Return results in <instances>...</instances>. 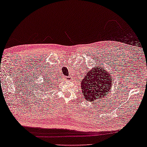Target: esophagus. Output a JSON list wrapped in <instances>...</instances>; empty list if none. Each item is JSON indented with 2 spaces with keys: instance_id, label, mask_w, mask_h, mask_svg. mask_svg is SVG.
I'll return each mask as SVG.
<instances>
[{
  "instance_id": "34e87169",
  "label": "esophagus",
  "mask_w": 147,
  "mask_h": 147,
  "mask_svg": "<svg viewBox=\"0 0 147 147\" xmlns=\"http://www.w3.org/2000/svg\"><path fill=\"white\" fill-rule=\"evenodd\" d=\"M65 78L66 80H70L71 79V77H65Z\"/></svg>"
}]
</instances>
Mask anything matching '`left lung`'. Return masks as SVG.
<instances>
[{
    "label": "left lung",
    "instance_id": "1",
    "mask_svg": "<svg viewBox=\"0 0 147 147\" xmlns=\"http://www.w3.org/2000/svg\"><path fill=\"white\" fill-rule=\"evenodd\" d=\"M100 67L101 66L92 68L82 80L81 93L89 102H94L95 100H100L102 97H105L113 85L110 72Z\"/></svg>",
    "mask_w": 147,
    "mask_h": 147
}]
</instances>
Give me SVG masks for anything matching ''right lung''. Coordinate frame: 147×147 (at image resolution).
I'll list each match as a JSON object with an SVG mask.
<instances>
[{
	"mask_svg": "<svg viewBox=\"0 0 147 147\" xmlns=\"http://www.w3.org/2000/svg\"><path fill=\"white\" fill-rule=\"evenodd\" d=\"M46 87H47V86H46ZM49 88V87H48Z\"/></svg>",
	"mask_w": 147,
	"mask_h": 147,
	"instance_id": "obj_1",
	"label": "right lung"
}]
</instances>
